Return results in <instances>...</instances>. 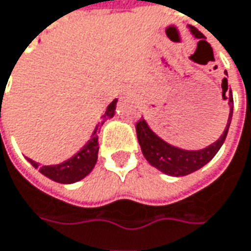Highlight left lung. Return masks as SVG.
<instances>
[{"instance_id":"8db88e82","label":"left lung","mask_w":251,"mask_h":251,"mask_svg":"<svg viewBox=\"0 0 251 251\" xmlns=\"http://www.w3.org/2000/svg\"><path fill=\"white\" fill-rule=\"evenodd\" d=\"M191 32L196 38H202V33L194 26H191ZM223 82L226 83V87L225 89L222 87L224 96V93L227 91V79L225 77L222 80V84ZM228 93L229 94L227 98L225 96V100L229 101L227 103L229 104V119L226 121L225 131L216 143L207 145L206 148H202V150L188 151V150H182V148L168 144L167 141L159 138L157 134L150 128V126L147 124L144 119L138 120L135 124V130H137V138H138V143H140L145 159L152 167H155L161 172L171 175V176H185V175H189L195 171L201 169L203 165H206L207 162L218 154L220 147L225 143L230 123H232L233 94L232 90H229Z\"/></svg>"}]
</instances>
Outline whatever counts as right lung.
<instances>
[{
	"instance_id": "right-lung-1",
	"label": "right lung",
	"mask_w": 251,
	"mask_h": 251,
	"mask_svg": "<svg viewBox=\"0 0 251 251\" xmlns=\"http://www.w3.org/2000/svg\"><path fill=\"white\" fill-rule=\"evenodd\" d=\"M116 104H117V99L108 104L106 113L101 116V121L96 126V130L93 131L92 138L87 141V144L84 145L77 154L69 158L68 161L62 162V164H56V165H44V167H39V164L32 159H28V161L35 168H39V172L44 174L45 176H48L52 181L59 182V183H75V182L83 179L93 171L94 165L97 162V154H99L97 131L100 130V127L103 126V123L108 117L114 116Z\"/></svg>"
}]
</instances>
